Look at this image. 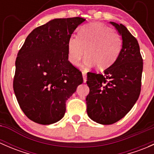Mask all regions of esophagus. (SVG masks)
Wrapping results in <instances>:
<instances>
[{
    "label": "esophagus",
    "mask_w": 154,
    "mask_h": 154,
    "mask_svg": "<svg viewBox=\"0 0 154 154\" xmlns=\"http://www.w3.org/2000/svg\"><path fill=\"white\" fill-rule=\"evenodd\" d=\"M82 74H83V82L86 83V72L85 71H82Z\"/></svg>",
    "instance_id": "1"
}]
</instances>
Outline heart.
Segmentation results:
<instances>
[{
  "instance_id": "b5f03b06",
  "label": "heart",
  "mask_w": 154,
  "mask_h": 154,
  "mask_svg": "<svg viewBox=\"0 0 154 154\" xmlns=\"http://www.w3.org/2000/svg\"><path fill=\"white\" fill-rule=\"evenodd\" d=\"M122 38L119 33L100 23H91L78 30V36L71 35L67 42L68 60L77 66L84 57L87 66H96L106 69L118 58L122 49Z\"/></svg>"
}]
</instances>
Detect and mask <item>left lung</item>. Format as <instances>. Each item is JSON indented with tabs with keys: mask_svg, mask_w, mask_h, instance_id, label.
Returning <instances> with one entry per match:
<instances>
[{
	"mask_svg": "<svg viewBox=\"0 0 154 154\" xmlns=\"http://www.w3.org/2000/svg\"><path fill=\"white\" fill-rule=\"evenodd\" d=\"M122 37L115 63L104 74L88 72L87 114L100 125H112L124 118L137 101L141 91L143 60L136 38L123 24L110 21Z\"/></svg>",
	"mask_w": 154,
	"mask_h": 154,
	"instance_id": "left-lung-1",
	"label": "left lung"
}]
</instances>
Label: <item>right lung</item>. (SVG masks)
I'll list each match as a JSON object with an SVG mask.
<instances>
[{
    "mask_svg": "<svg viewBox=\"0 0 154 154\" xmlns=\"http://www.w3.org/2000/svg\"><path fill=\"white\" fill-rule=\"evenodd\" d=\"M85 21L80 17L51 20L34 29L18 51L14 92L32 122L48 125L61 120L66 100L83 83L82 73L68 60L67 42Z\"/></svg>",
    "mask_w": 154,
    "mask_h": 154,
    "instance_id": "1",
    "label": "right lung"
}]
</instances>
